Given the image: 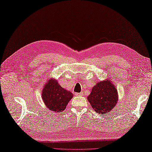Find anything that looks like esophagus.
Returning a JSON list of instances; mask_svg holds the SVG:
<instances>
[{"mask_svg":"<svg viewBox=\"0 0 152 152\" xmlns=\"http://www.w3.org/2000/svg\"><path fill=\"white\" fill-rule=\"evenodd\" d=\"M75 95L79 96V95H83V92H80V93H76Z\"/></svg>","mask_w":152,"mask_h":152,"instance_id":"1","label":"esophagus"}]
</instances>
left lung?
I'll use <instances>...</instances> for the list:
<instances>
[{
	"mask_svg": "<svg viewBox=\"0 0 152 152\" xmlns=\"http://www.w3.org/2000/svg\"><path fill=\"white\" fill-rule=\"evenodd\" d=\"M88 100L95 112L106 115L117 103L118 92L110 79L100 81L92 88Z\"/></svg>",
	"mask_w": 152,
	"mask_h": 152,
	"instance_id": "1",
	"label": "left lung"
}]
</instances>
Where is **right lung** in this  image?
<instances>
[{"mask_svg": "<svg viewBox=\"0 0 152 152\" xmlns=\"http://www.w3.org/2000/svg\"><path fill=\"white\" fill-rule=\"evenodd\" d=\"M72 97L71 92L61 87L57 80L52 79L48 80L42 91L44 104L50 111L55 113L64 110Z\"/></svg>", "mask_w": 152, "mask_h": 152, "instance_id": "add662e5", "label": "right lung"}]
</instances>
